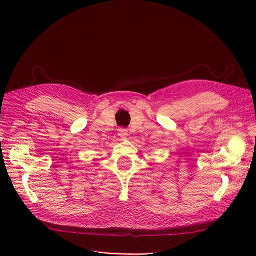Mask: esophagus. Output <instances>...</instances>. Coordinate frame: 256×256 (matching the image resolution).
<instances>
[{"mask_svg": "<svg viewBox=\"0 0 256 256\" xmlns=\"http://www.w3.org/2000/svg\"><path fill=\"white\" fill-rule=\"evenodd\" d=\"M118 135L120 136V138L126 139L128 135V130H126V128H119V130H118Z\"/></svg>", "mask_w": 256, "mask_h": 256, "instance_id": "34e87169", "label": "esophagus"}]
</instances>
